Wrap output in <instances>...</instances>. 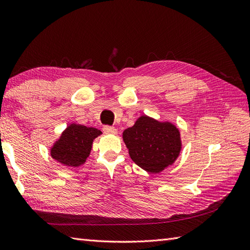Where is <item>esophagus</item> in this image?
I'll use <instances>...</instances> for the list:
<instances>
[{
	"label": "esophagus",
	"instance_id": "34e87169",
	"mask_svg": "<svg viewBox=\"0 0 250 250\" xmlns=\"http://www.w3.org/2000/svg\"><path fill=\"white\" fill-rule=\"evenodd\" d=\"M103 131L106 134H116L117 133V129L114 128V126H109V125H105L103 128Z\"/></svg>",
	"mask_w": 250,
	"mask_h": 250
}]
</instances>
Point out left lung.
<instances>
[{
  "label": "left lung",
  "mask_w": 250,
  "mask_h": 250,
  "mask_svg": "<svg viewBox=\"0 0 250 250\" xmlns=\"http://www.w3.org/2000/svg\"><path fill=\"white\" fill-rule=\"evenodd\" d=\"M122 139L132 160L149 173H160L171 166L182 150L176 126L146 115L141 116L133 126L125 129Z\"/></svg>",
  "instance_id": "left-lung-1"
}]
</instances>
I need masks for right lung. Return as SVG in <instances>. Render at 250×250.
Wrapping results in <instances>:
<instances>
[{
    "label": "right lung",
    "mask_w": 250,
    "mask_h": 250,
    "mask_svg": "<svg viewBox=\"0 0 250 250\" xmlns=\"http://www.w3.org/2000/svg\"><path fill=\"white\" fill-rule=\"evenodd\" d=\"M101 134L102 132L91 126L71 124L51 147L50 155L62 166L77 167L86 162L93 140Z\"/></svg>",
    "instance_id": "add662e5"
}]
</instances>
